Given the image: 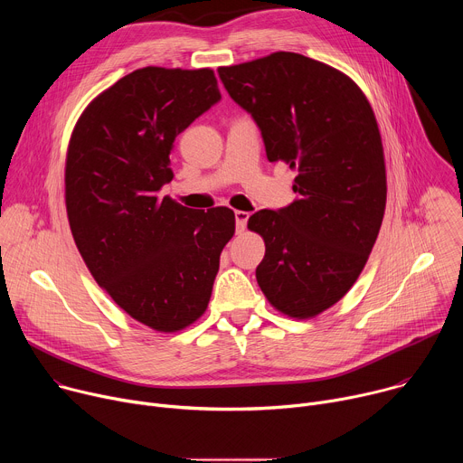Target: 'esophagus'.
Segmentation results:
<instances>
[{"instance_id":"esophagus-1","label":"esophagus","mask_w":463,"mask_h":463,"mask_svg":"<svg viewBox=\"0 0 463 463\" xmlns=\"http://www.w3.org/2000/svg\"><path fill=\"white\" fill-rule=\"evenodd\" d=\"M234 218H236V232H243L245 227H247L249 213H245V211H236V213H234Z\"/></svg>"}]
</instances>
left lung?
<instances>
[{
  "mask_svg": "<svg viewBox=\"0 0 463 463\" xmlns=\"http://www.w3.org/2000/svg\"><path fill=\"white\" fill-rule=\"evenodd\" d=\"M218 75L260 128L268 159L297 170V200L249 218L266 241L258 286L284 315L315 317L355 284L381 229L386 172L372 106L345 73L298 52Z\"/></svg>",
  "mask_w": 463,
  "mask_h": 463,
  "instance_id": "obj_1",
  "label": "left lung"
}]
</instances>
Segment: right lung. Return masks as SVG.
I'll return each instance as SVG.
<instances>
[{"label": "right lung", "mask_w": 463, "mask_h": 463, "mask_svg": "<svg viewBox=\"0 0 463 463\" xmlns=\"http://www.w3.org/2000/svg\"><path fill=\"white\" fill-rule=\"evenodd\" d=\"M213 70L143 68L80 115L65 159V207L97 284L129 317L177 332L211 300L234 234L227 207L194 211L161 195L175 137L220 102Z\"/></svg>", "instance_id": "obj_1"}]
</instances>
